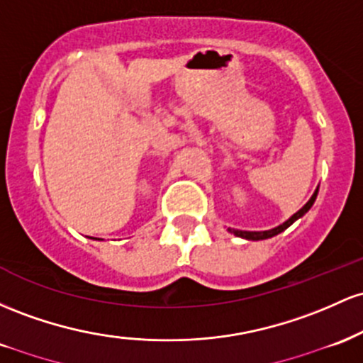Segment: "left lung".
<instances>
[{"label":"left lung","instance_id":"1","mask_svg":"<svg viewBox=\"0 0 363 363\" xmlns=\"http://www.w3.org/2000/svg\"><path fill=\"white\" fill-rule=\"evenodd\" d=\"M317 192H319V189H317L315 192H313V195L311 197V201L305 203V206L302 207V209L298 211V213L293 214L291 218L288 219V221H284L283 225H279L278 228H272V230H267V231H238V230H230V231H231V233H235L236 236H242V238H247V240H266V238H271V236L279 235L281 231H284L288 226H291L293 223L296 221V219L302 218V216H303L305 213H307L308 209H311L312 203L315 202V199H317Z\"/></svg>","mask_w":363,"mask_h":363}]
</instances>
